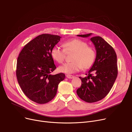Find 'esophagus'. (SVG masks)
Returning <instances> with one entry per match:
<instances>
[{
  "label": "esophagus",
  "instance_id": "esophagus-1",
  "mask_svg": "<svg viewBox=\"0 0 132 132\" xmlns=\"http://www.w3.org/2000/svg\"><path fill=\"white\" fill-rule=\"evenodd\" d=\"M66 76H67V77L68 78H69V79H72V78H73V77H74L73 76L70 75H67Z\"/></svg>",
  "mask_w": 132,
  "mask_h": 132
}]
</instances>
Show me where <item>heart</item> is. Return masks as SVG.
I'll list each match as a JSON object with an SVG mask.
<instances>
[{"instance_id":"obj_1","label":"heart","mask_w":132,"mask_h":132,"mask_svg":"<svg viewBox=\"0 0 132 132\" xmlns=\"http://www.w3.org/2000/svg\"><path fill=\"white\" fill-rule=\"evenodd\" d=\"M64 50L57 46L52 48L51 56L57 63H61L64 61L66 53L73 52L71 62H67L61 65L59 70L65 73H73L79 71L82 68L87 69L94 63L96 53L94 48L87 46V43L79 39H72L63 43Z\"/></svg>"}]
</instances>
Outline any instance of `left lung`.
I'll return each mask as SVG.
<instances>
[{"instance_id": "8db88e82", "label": "left lung", "mask_w": 132, "mask_h": 132, "mask_svg": "<svg viewBox=\"0 0 132 132\" xmlns=\"http://www.w3.org/2000/svg\"><path fill=\"white\" fill-rule=\"evenodd\" d=\"M91 35L77 36L88 37ZM90 40L96 50L95 61L87 77H79L81 85L77 90V94L84 101L93 103L103 99L109 93L117 78L118 67L117 55L110 45L100 36L92 37Z\"/></svg>"}]
</instances>
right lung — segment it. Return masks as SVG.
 I'll list each match as a JSON object with an SVG mask.
<instances>
[{"instance_id":"obj_1","label":"right lung","mask_w":132,"mask_h":132,"mask_svg":"<svg viewBox=\"0 0 132 132\" xmlns=\"http://www.w3.org/2000/svg\"><path fill=\"white\" fill-rule=\"evenodd\" d=\"M57 35L42 34L23 48L17 60L16 75L23 92L38 104L48 103L55 96L65 75L50 73L56 69L51 56L52 48L60 40Z\"/></svg>"}]
</instances>
